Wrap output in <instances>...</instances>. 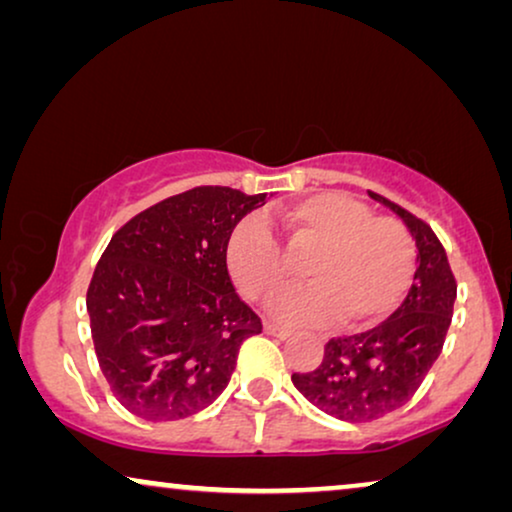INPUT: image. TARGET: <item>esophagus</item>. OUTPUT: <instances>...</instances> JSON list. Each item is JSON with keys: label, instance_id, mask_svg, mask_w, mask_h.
Listing matches in <instances>:
<instances>
[{"label": "esophagus", "instance_id": "1", "mask_svg": "<svg viewBox=\"0 0 512 512\" xmlns=\"http://www.w3.org/2000/svg\"><path fill=\"white\" fill-rule=\"evenodd\" d=\"M263 331L268 333V335H275V338H279V340H286V338H291V335H293L291 328L279 326V324H272V321H268V324L263 326Z\"/></svg>", "mask_w": 512, "mask_h": 512}]
</instances>
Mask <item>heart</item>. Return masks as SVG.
<instances>
[{
  "label": "heart",
  "mask_w": 512,
  "mask_h": 512,
  "mask_svg": "<svg viewBox=\"0 0 512 512\" xmlns=\"http://www.w3.org/2000/svg\"><path fill=\"white\" fill-rule=\"evenodd\" d=\"M293 249L314 247L310 286L277 300L279 319L361 328L387 319L415 275V242L398 219L375 216L345 193H314L275 216ZM228 272L244 296L270 303L291 284L282 244L258 216L240 221L226 247Z\"/></svg>",
  "instance_id": "heart-1"
}]
</instances>
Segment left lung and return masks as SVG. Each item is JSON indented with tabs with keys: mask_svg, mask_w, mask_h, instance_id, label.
<instances>
[{
	"mask_svg": "<svg viewBox=\"0 0 512 512\" xmlns=\"http://www.w3.org/2000/svg\"><path fill=\"white\" fill-rule=\"evenodd\" d=\"M368 195L410 230L417 247L415 282L384 324L328 340L317 370L291 375L314 408L352 424L389 415L415 396L440 356L457 300V282L436 233L382 195Z\"/></svg>",
	"mask_w": 512,
	"mask_h": 512,
	"instance_id": "8db88e82",
	"label": "left lung"
}]
</instances>
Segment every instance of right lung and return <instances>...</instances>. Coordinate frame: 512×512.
Returning <instances> with one entry per match:
<instances>
[{"label":"right lung","mask_w":512,"mask_h":512,"mask_svg":"<svg viewBox=\"0 0 512 512\" xmlns=\"http://www.w3.org/2000/svg\"><path fill=\"white\" fill-rule=\"evenodd\" d=\"M268 193L226 186L179 193L111 237L88 286L95 354L118 403L146 422H177L228 387L240 345L263 331L237 296L226 247Z\"/></svg>","instance_id":"obj_1"}]
</instances>
